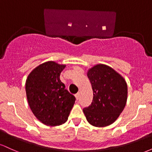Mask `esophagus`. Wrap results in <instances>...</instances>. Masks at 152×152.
I'll return each mask as SVG.
<instances>
[{"label":"esophagus","instance_id":"obj_1","mask_svg":"<svg viewBox=\"0 0 152 152\" xmlns=\"http://www.w3.org/2000/svg\"><path fill=\"white\" fill-rule=\"evenodd\" d=\"M75 97H76V100H78V99H79V94H76V95H75Z\"/></svg>","mask_w":152,"mask_h":152}]
</instances>
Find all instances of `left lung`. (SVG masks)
Returning <instances> with one entry per match:
<instances>
[{
    "mask_svg": "<svg viewBox=\"0 0 152 152\" xmlns=\"http://www.w3.org/2000/svg\"><path fill=\"white\" fill-rule=\"evenodd\" d=\"M91 83L92 103L83 109L90 124L104 127L111 124L123 111L127 100V84L122 76L112 68L97 64L87 72Z\"/></svg>",
    "mask_w": 152,
    "mask_h": 152,
    "instance_id": "obj_1",
    "label": "left lung"
}]
</instances>
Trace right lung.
<instances>
[{"instance_id":"add662e5","label":"right lung","mask_w":152,"mask_h":152,"mask_svg":"<svg viewBox=\"0 0 152 152\" xmlns=\"http://www.w3.org/2000/svg\"><path fill=\"white\" fill-rule=\"evenodd\" d=\"M65 67L54 61L45 62L35 68L26 79L29 106L34 116L46 126L65 123L76 101L60 80Z\"/></svg>"}]
</instances>
